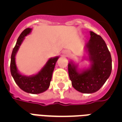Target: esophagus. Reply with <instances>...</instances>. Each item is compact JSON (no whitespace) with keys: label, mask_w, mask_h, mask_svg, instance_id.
<instances>
[{"label":"esophagus","mask_w":122,"mask_h":122,"mask_svg":"<svg viewBox=\"0 0 122 122\" xmlns=\"http://www.w3.org/2000/svg\"><path fill=\"white\" fill-rule=\"evenodd\" d=\"M63 54L65 56H69L71 55V52L68 50H64L63 51Z\"/></svg>","instance_id":"obj_1"}]
</instances>
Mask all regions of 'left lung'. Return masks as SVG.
<instances>
[{"instance_id":"1","label":"left lung","mask_w":122,"mask_h":122,"mask_svg":"<svg viewBox=\"0 0 122 122\" xmlns=\"http://www.w3.org/2000/svg\"><path fill=\"white\" fill-rule=\"evenodd\" d=\"M90 38L86 43L84 59L90 63L84 68L69 61L68 71L72 86L78 92L93 93L104 85L112 71V58L106 43L99 35L90 31Z\"/></svg>"}]
</instances>
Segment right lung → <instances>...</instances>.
Returning <instances> with one entry per match:
<instances>
[{
    "mask_svg": "<svg viewBox=\"0 0 122 122\" xmlns=\"http://www.w3.org/2000/svg\"><path fill=\"white\" fill-rule=\"evenodd\" d=\"M32 29L27 28L23 30L18 37L16 44L12 51L10 62V72L17 85L23 91L28 93L38 94L48 90L52 78L53 70L59 56L51 57L37 73L30 76L21 74L17 69L15 63V56L20 46L23 42L25 36L31 32Z\"/></svg>",
    "mask_w": 122,
    "mask_h": 122,
    "instance_id": "right-lung-1",
    "label": "right lung"
}]
</instances>
